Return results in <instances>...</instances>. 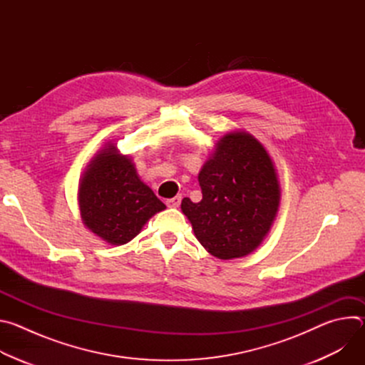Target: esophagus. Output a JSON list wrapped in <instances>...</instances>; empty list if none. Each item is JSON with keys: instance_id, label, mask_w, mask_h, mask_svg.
Returning a JSON list of instances; mask_svg holds the SVG:
<instances>
[{"instance_id": "obj_1", "label": "esophagus", "mask_w": 365, "mask_h": 365, "mask_svg": "<svg viewBox=\"0 0 365 365\" xmlns=\"http://www.w3.org/2000/svg\"><path fill=\"white\" fill-rule=\"evenodd\" d=\"M180 200H182V196H180V195H178V196H175V197L168 199V200H166V205H168L169 207H179Z\"/></svg>"}]
</instances>
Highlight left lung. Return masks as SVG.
<instances>
[{"instance_id":"8db88e82","label":"left lung","mask_w":365,"mask_h":365,"mask_svg":"<svg viewBox=\"0 0 365 365\" xmlns=\"http://www.w3.org/2000/svg\"><path fill=\"white\" fill-rule=\"evenodd\" d=\"M202 199L182 200L195 237L220 259L251 254L280 206V182L266 147L244 130L227 133L197 175Z\"/></svg>"}]
</instances>
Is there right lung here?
Segmentation results:
<instances>
[{"instance_id": "1", "label": "right lung", "mask_w": 365, "mask_h": 365, "mask_svg": "<svg viewBox=\"0 0 365 365\" xmlns=\"http://www.w3.org/2000/svg\"><path fill=\"white\" fill-rule=\"evenodd\" d=\"M83 225L108 245H123L166 205L140 179L130 154L106 143L83 172L78 187Z\"/></svg>"}]
</instances>
